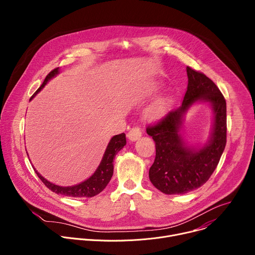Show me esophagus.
I'll return each mask as SVG.
<instances>
[{"label": "esophagus", "mask_w": 255, "mask_h": 255, "mask_svg": "<svg viewBox=\"0 0 255 255\" xmlns=\"http://www.w3.org/2000/svg\"><path fill=\"white\" fill-rule=\"evenodd\" d=\"M141 134H142V131H141V128L139 126H134L130 129V131L128 132L127 136L128 138L131 140V141H135L137 139H139L141 137Z\"/></svg>", "instance_id": "34e87169"}]
</instances>
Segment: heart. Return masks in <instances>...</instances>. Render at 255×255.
<instances>
[{"instance_id": "obj_1", "label": "heart", "mask_w": 255, "mask_h": 255, "mask_svg": "<svg viewBox=\"0 0 255 255\" xmlns=\"http://www.w3.org/2000/svg\"><path fill=\"white\" fill-rule=\"evenodd\" d=\"M164 106H165V101H164V100H158V101L153 105V107L151 108V112H152L153 114H158V113H160V112L163 110Z\"/></svg>"}]
</instances>
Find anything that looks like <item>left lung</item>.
<instances>
[{"label": "left lung", "mask_w": 255, "mask_h": 255, "mask_svg": "<svg viewBox=\"0 0 255 255\" xmlns=\"http://www.w3.org/2000/svg\"><path fill=\"white\" fill-rule=\"evenodd\" d=\"M188 88L183 104L169 111L146 132L155 142L156 154L149 169L152 185L166 195H181L202 187L210 178L226 146V101L220 90L203 72L187 67ZM198 100L209 101L214 111L209 142L197 150L188 147L179 134L182 116Z\"/></svg>", "instance_id": "1"}]
</instances>
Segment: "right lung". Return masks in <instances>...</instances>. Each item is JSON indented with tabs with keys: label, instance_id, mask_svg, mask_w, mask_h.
<instances>
[{
	"label": "right lung",
	"instance_id": "obj_1",
	"mask_svg": "<svg viewBox=\"0 0 255 255\" xmlns=\"http://www.w3.org/2000/svg\"><path fill=\"white\" fill-rule=\"evenodd\" d=\"M58 74V67L54 68L51 70L49 74L46 76L43 84L40 86V88L34 93V95L30 98L32 100L36 94H38V92L43 89V87L47 84V82L52 79L54 76ZM126 145V135L124 133H121L119 135H115L112 137V139L109 142L107 149L105 151V154L103 156V159L95 171V173L89 177L87 180L83 181V183L77 185V186H72V187H60L56 186L47 179H45L40 173L37 172V170H35L36 174L38 175V177L42 180V183L53 193L58 194V195H63L66 197H74V198H92L98 194H100L109 184L114 171V158L116 154L125 146Z\"/></svg>",
	"mask_w": 255,
	"mask_h": 255
}]
</instances>
